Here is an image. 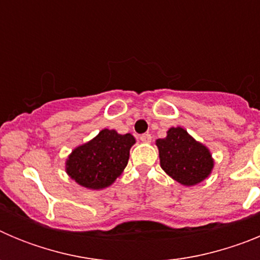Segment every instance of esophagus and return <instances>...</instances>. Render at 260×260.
I'll return each mask as SVG.
<instances>
[{"label":"esophagus","instance_id":"esophagus-1","mask_svg":"<svg viewBox=\"0 0 260 260\" xmlns=\"http://www.w3.org/2000/svg\"><path fill=\"white\" fill-rule=\"evenodd\" d=\"M141 141L143 142V143H150V142L152 141V137H151V134L146 133V134L141 135Z\"/></svg>","mask_w":260,"mask_h":260}]
</instances>
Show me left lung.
Wrapping results in <instances>:
<instances>
[{
	"mask_svg": "<svg viewBox=\"0 0 260 260\" xmlns=\"http://www.w3.org/2000/svg\"><path fill=\"white\" fill-rule=\"evenodd\" d=\"M160 165L167 174L185 186H194L210 176L213 160L206 146L185 128L172 127L164 139H157Z\"/></svg>",
	"mask_w": 260,
	"mask_h": 260,
	"instance_id": "left-lung-1",
	"label": "left lung"
}]
</instances>
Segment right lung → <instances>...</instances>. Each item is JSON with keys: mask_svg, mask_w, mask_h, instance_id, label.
Segmentation results:
<instances>
[{"mask_svg": "<svg viewBox=\"0 0 260 260\" xmlns=\"http://www.w3.org/2000/svg\"><path fill=\"white\" fill-rule=\"evenodd\" d=\"M134 143L132 134L121 135L116 130L104 128L92 141L71 152L66 161V172L87 189H104L123 172Z\"/></svg>", "mask_w": 260, "mask_h": 260, "instance_id": "obj_1", "label": "right lung"}]
</instances>
